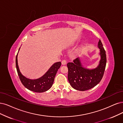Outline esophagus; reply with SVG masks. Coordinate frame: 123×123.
Here are the masks:
<instances>
[{
  "label": "esophagus",
  "mask_w": 123,
  "mask_h": 123,
  "mask_svg": "<svg viewBox=\"0 0 123 123\" xmlns=\"http://www.w3.org/2000/svg\"><path fill=\"white\" fill-rule=\"evenodd\" d=\"M66 64V60L64 59V60H63L62 61V65H65Z\"/></svg>",
  "instance_id": "obj_1"
}]
</instances>
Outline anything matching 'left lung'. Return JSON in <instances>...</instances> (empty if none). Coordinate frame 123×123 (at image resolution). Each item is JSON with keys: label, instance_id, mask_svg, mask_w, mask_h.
<instances>
[{"label": "left lung", "instance_id": "left-lung-1", "mask_svg": "<svg viewBox=\"0 0 123 123\" xmlns=\"http://www.w3.org/2000/svg\"><path fill=\"white\" fill-rule=\"evenodd\" d=\"M98 47L100 49L101 60L95 69H88L83 67L79 58L74 60L73 62L67 64L68 70V80L74 89L81 91L91 89L100 83L102 79L106 67V56L100 40Z\"/></svg>", "mask_w": 123, "mask_h": 123}]
</instances>
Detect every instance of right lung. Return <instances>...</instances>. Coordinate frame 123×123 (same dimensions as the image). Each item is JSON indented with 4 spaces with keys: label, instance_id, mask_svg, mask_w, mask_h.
<instances>
[{
    "label": "right lung",
    "instance_id": "1",
    "mask_svg": "<svg viewBox=\"0 0 123 123\" xmlns=\"http://www.w3.org/2000/svg\"><path fill=\"white\" fill-rule=\"evenodd\" d=\"M17 56L16 58V68L19 79L25 87L36 93L44 92L51 88L54 83L57 72L61 65V62L54 63L46 73L39 79L30 80L25 78L20 72L18 65Z\"/></svg>",
    "mask_w": 123,
    "mask_h": 123
}]
</instances>
